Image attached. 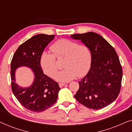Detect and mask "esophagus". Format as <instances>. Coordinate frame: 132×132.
Returning a JSON list of instances; mask_svg holds the SVG:
<instances>
[{
    "instance_id": "esophagus-1",
    "label": "esophagus",
    "mask_w": 132,
    "mask_h": 132,
    "mask_svg": "<svg viewBox=\"0 0 132 132\" xmlns=\"http://www.w3.org/2000/svg\"><path fill=\"white\" fill-rule=\"evenodd\" d=\"M65 84H62V83H60V84H59V87L60 88H62V87H63V86H64V85H65Z\"/></svg>"
}]
</instances>
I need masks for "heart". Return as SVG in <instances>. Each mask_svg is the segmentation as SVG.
<instances>
[{"instance_id":"1","label":"heart","mask_w":132,"mask_h":132,"mask_svg":"<svg viewBox=\"0 0 132 132\" xmlns=\"http://www.w3.org/2000/svg\"><path fill=\"white\" fill-rule=\"evenodd\" d=\"M52 54L43 52L40 56V65L47 75L53 77L58 70L56 57H65L63 66L65 68L55 76L58 82H67L80 77L87 73L91 64V52L88 46L68 39H61L50 47Z\"/></svg>"}]
</instances>
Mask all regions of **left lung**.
<instances>
[{
	"label": "left lung",
	"mask_w": 132,
	"mask_h": 132,
	"mask_svg": "<svg viewBox=\"0 0 132 132\" xmlns=\"http://www.w3.org/2000/svg\"><path fill=\"white\" fill-rule=\"evenodd\" d=\"M80 40L91 52V68L79 81L75 98L86 107L100 109L113 103L120 92L122 70L112 46L100 35L89 32L71 35Z\"/></svg>",
	"instance_id": "1"
}]
</instances>
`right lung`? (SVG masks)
Listing matches in <instances>:
<instances>
[{"mask_svg":"<svg viewBox=\"0 0 132 132\" xmlns=\"http://www.w3.org/2000/svg\"><path fill=\"white\" fill-rule=\"evenodd\" d=\"M54 38V35L46 34L33 36L19 47L11 63L12 93L23 107L35 112L44 111L53 106L61 89L56 82L43 73L39 62L44 48ZM21 66L30 68L34 73L33 82L28 87L15 82V71Z\"/></svg>","mask_w":132,"mask_h":132,"instance_id":"add662e5","label":"right lung"}]
</instances>
